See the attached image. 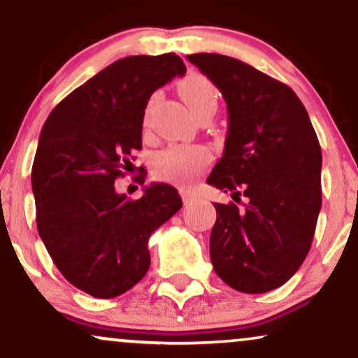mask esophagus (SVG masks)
<instances>
[{
  "label": "esophagus",
  "mask_w": 358,
  "mask_h": 358,
  "mask_svg": "<svg viewBox=\"0 0 358 358\" xmlns=\"http://www.w3.org/2000/svg\"><path fill=\"white\" fill-rule=\"evenodd\" d=\"M180 195H182V200L185 205H190L193 202V199H195V195H193L192 190H180Z\"/></svg>",
  "instance_id": "obj_1"
}]
</instances>
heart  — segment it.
I'll return each mask as SVG.
<instances>
[{"mask_svg":"<svg viewBox=\"0 0 358 358\" xmlns=\"http://www.w3.org/2000/svg\"><path fill=\"white\" fill-rule=\"evenodd\" d=\"M180 96L192 113L215 101V90L207 77L190 73L180 82ZM212 156L202 146L176 145L159 151L153 159V171L159 180L185 183L200 175L210 163Z\"/></svg>","mask_w":358,"mask_h":358,"instance_id":"b5f03b06","label":"heart"}]
</instances>
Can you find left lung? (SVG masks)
Masks as SVG:
<instances>
[{
  "mask_svg": "<svg viewBox=\"0 0 358 358\" xmlns=\"http://www.w3.org/2000/svg\"><path fill=\"white\" fill-rule=\"evenodd\" d=\"M227 102L224 155L207 183L248 196L213 203L210 259L225 285L268 293L303 264L322 208V148L294 90L219 53L187 55Z\"/></svg>",
  "mask_w": 358,
  "mask_h": 358,
  "instance_id": "8db88e82",
  "label": "left lung"
}]
</instances>
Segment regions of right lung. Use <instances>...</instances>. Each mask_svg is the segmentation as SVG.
Instances as JSON below:
<instances>
[{
  "label": "right lung",
  "mask_w": 358,
  "mask_h": 358,
  "mask_svg": "<svg viewBox=\"0 0 358 358\" xmlns=\"http://www.w3.org/2000/svg\"><path fill=\"white\" fill-rule=\"evenodd\" d=\"M187 67L175 53L116 60L72 90L42 127L31 168L36 229L71 285L116 298L145 278L148 239L182 208L166 183L129 200L114 182L141 150L151 94Z\"/></svg>",
  "instance_id": "right-lung-1"
}]
</instances>
